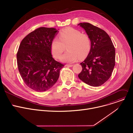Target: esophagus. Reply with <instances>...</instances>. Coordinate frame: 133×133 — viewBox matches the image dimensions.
Returning a JSON list of instances; mask_svg holds the SVG:
<instances>
[{
	"mask_svg": "<svg viewBox=\"0 0 133 133\" xmlns=\"http://www.w3.org/2000/svg\"><path fill=\"white\" fill-rule=\"evenodd\" d=\"M65 66H67V67H72V66H73V65H72V64H66Z\"/></svg>",
	"mask_w": 133,
	"mask_h": 133,
	"instance_id": "1",
	"label": "esophagus"
}]
</instances>
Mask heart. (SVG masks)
I'll list each match as a JSON object with an SVG mask.
<instances>
[{
	"label": "heart",
	"instance_id": "obj_1",
	"mask_svg": "<svg viewBox=\"0 0 133 133\" xmlns=\"http://www.w3.org/2000/svg\"><path fill=\"white\" fill-rule=\"evenodd\" d=\"M59 38H55L51 43V51L57 59L60 58L67 46V51L61 60L65 63H71L79 58H84L91 50V43L88 35L73 28H68L61 31Z\"/></svg>",
	"mask_w": 133,
	"mask_h": 133
}]
</instances>
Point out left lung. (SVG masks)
Wrapping results in <instances>:
<instances>
[{"label":"left lung","instance_id":"1","mask_svg":"<svg viewBox=\"0 0 133 133\" xmlns=\"http://www.w3.org/2000/svg\"><path fill=\"white\" fill-rule=\"evenodd\" d=\"M79 25L89 36L91 50L80 64L82 70L78 78L86 84L99 87L107 82L115 66L116 51L109 35L103 29L89 23Z\"/></svg>","mask_w":133,"mask_h":133}]
</instances>
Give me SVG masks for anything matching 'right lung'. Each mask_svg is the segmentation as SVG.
Here are the masks:
<instances>
[{
	"label": "right lung",
	"instance_id": "add662e5",
	"mask_svg": "<svg viewBox=\"0 0 133 133\" xmlns=\"http://www.w3.org/2000/svg\"><path fill=\"white\" fill-rule=\"evenodd\" d=\"M58 32L53 28L40 27L22 40L17 52L19 71L25 84L38 92L54 85L64 66L52 57L51 43Z\"/></svg>",
	"mask_w": 133,
	"mask_h": 133
}]
</instances>
